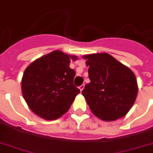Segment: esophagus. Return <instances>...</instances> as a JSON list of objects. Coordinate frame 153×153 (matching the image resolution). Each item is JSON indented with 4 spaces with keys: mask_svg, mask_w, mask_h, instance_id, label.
<instances>
[{
    "mask_svg": "<svg viewBox=\"0 0 153 153\" xmlns=\"http://www.w3.org/2000/svg\"><path fill=\"white\" fill-rule=\"evenodd\" d=\"M84 88H85V85H81V86L79 87V89H80V91H83Z\"/></svg>",
    "mask_w": 153,
    "mask_h": 153,
    "instance_id": "34e87169",
    "label": "esophagus"
}]
</instances>
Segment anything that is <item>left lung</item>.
I'll list each match as a JSON object with an SVG mask.
<instances>
[{
    "mask_svg": "<svg viewBox=\"0 0 153 153\" xmlns=\"http://www.w3.org/2000/svg\"><path fill=\"white\" fill-rule=\"evenodd\" d=\"M91 82L82 91L94 115L105 122L122 118L131 109L138 92L134 73L106 53L83 56Z\"/></svg>",
    "mask_w": 153,
    "mask_h": 153,
    "instance_id": "8db88e82",
    "label": "left lung"
}]
</instances>
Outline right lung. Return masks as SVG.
I'll return each instance as SVG.
<instances>
[{
	"label": "right lung",
	"instance_id": "1",
	"mask_svg": "<svg viewBox=\"0 0 153 153\" xmlns=\"http://www.w3.org/2000/svg\"><path fill=\"white\" fill-rule=\"evenodd\" d=\"M77 59L54 51L25 68L21 82L22 96L35 115L51 121L66 113L80 93L73 85L75 72L69 67L71 59Z\"/></svg>",
	"mask_w": 153,
	"mask_h": 153
}]
</instances>
